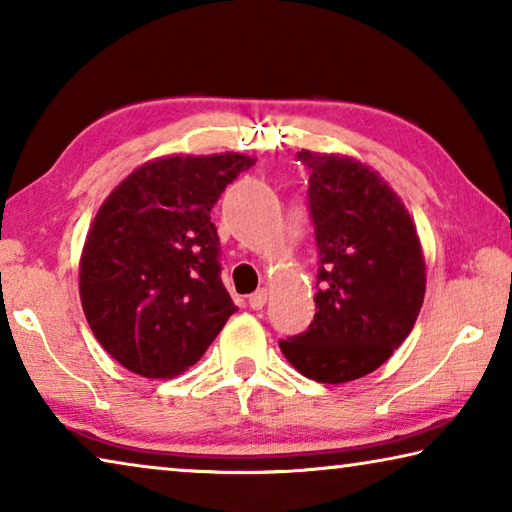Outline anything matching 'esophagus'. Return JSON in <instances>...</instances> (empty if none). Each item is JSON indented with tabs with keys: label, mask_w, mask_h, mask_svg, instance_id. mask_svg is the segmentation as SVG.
I'll return each mask as SVG.
<instances>
[{
	"label": "esophagus",
	"mask_w": 512,
	"mask_h": 512,
	"mask_svg": "<svg viewBox=\"0 0 512 512\" xmlns=\"http://www.w3.org/2000/svg\"><path fill=\"white\" fill-rule=\"evenodd\" d=\"M266 298H268V291L266 289H259V291H255L253 296L248 298V305H250V309H262L264 305H266Z\"/></svg>",
	"instance_id": "esophagus-1"
}]
</instances>
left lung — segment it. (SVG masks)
Segmentation results:
<instances>
[{
	"instance_id": "obj_1",
	"label": "left lung",
	"mask_w": 512,
	"mask_h": 512,
	"mask_svg": "<svg viewBox=\"0 0 512 512\" xmlns=\"http://www.w3.org/2000/svg\"><path fill=\"white\" fill-rule=\"evenodd\" d=\"M318 246L311 325L280 341L293 368L323 384L377 370L418 320L427 273L411 214L384 178L336 153L302 149Z\"/></svg>"
}]
</instances>
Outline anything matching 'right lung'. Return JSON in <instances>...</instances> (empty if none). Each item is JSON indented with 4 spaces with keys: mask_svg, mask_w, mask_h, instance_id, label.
<instances>
[{
    "mask_svg": "<svg viewBox=\"0 0 512 512\" xmlns=\"http://www.w3.org/2000/svg\"><path fill=\"white\" fill-rule=\"evenodd\" d=\"M255 158L169 155L103 201L81 255V305L112 359L167 379L203 357L237 307L221 282L212 207Z\"/></svg>",
    "mask_w": 512,
    "mask_h": 512,
    "instance_id": "obj_1",
    "label": "right lung"
}]
</instances>
